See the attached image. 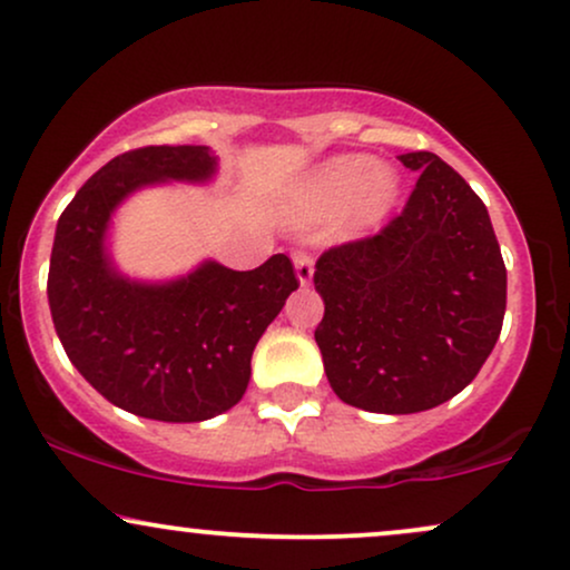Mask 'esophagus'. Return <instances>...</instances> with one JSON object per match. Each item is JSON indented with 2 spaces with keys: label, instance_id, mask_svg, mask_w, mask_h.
Listing matches in <instances>:
<instances>
[{
  "label": "esophagus",
  "instance_id": "esophagus-1",
  "mask_svg": "<svg viewBox=\"0 0 570 570\" xmlns=\"http://www.w3.org/2000/svg\"><path fill=\"white\" fill-rule=\"evenodd\" d=\"M292 263H294V273H297L299 286L311 284V281H313V257L305 255V252H294Z\"/></svg>",
  "mask_w": 570,
  "mask_h": 570
}]
</instances>
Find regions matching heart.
I'll return each mask as SVG.
<instances>
[{
	"label": "heart",
	"instance_id": "heart-1",
	"mask_svg": "<svg viewBox=\"0 0 570 570\" xmlns=\"http://www.w3.org/2000/svg\"><path fill=\"white\" fill-rule=\"evenodd\" d=\"M403 196V177L393 167H376L366 154H342L313 169L289 202L294 225H318L340 215L337 233L366 236L387 223Z\"/></svg>",
	"mask_w": 570,
	"mask_h": 570
}]
</instances>
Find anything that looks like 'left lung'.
I'll use <instances>...</instances> for the list:
<instances>
[{
	"label": "left lung",
	"mask_w": 570,
	"mask_h": 570,
	"mask_svg": "<svg viewBox=\"0 0 570 570\" xmlns=\"http://www.w3.org/2000/svg\"><path fill=\"white\" fill-rule=\"evenodd\" d=\"M420 173L406 209L380 236L315 263V328L328 385L347 406L416 414L451 401L497 345L507 271L489 209L430 150L397 156Z\"/></svg>",
	"instance_id": "1"
}]
</instances>
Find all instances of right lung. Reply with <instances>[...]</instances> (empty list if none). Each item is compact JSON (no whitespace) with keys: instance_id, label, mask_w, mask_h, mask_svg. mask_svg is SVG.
Listing matches in <instances>:
<instances>
[{"instance_id":"1","label":"right lung","mask_w":570,"mask_h":570,"mask_svg":"<svg viewBox=\"0 0 570 570\" xmlns=\"http://www.w3.org/2000/svg\"><path fill=\"white\" fill-rule=\"evenodd\" d=\"M215 175L209 146L129 150L81 185L55 228L47 299L63 351L106 401L146 420L204 422L236 406L255 345L299 286L286 255L255 271L204 259L167 281L119 271L116 209L142 188Z\"/></svg>"}]
</instances>
